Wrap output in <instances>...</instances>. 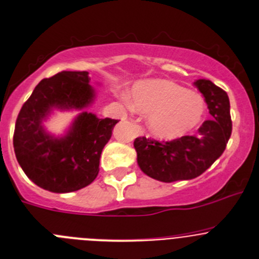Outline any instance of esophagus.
Returning <instances> with one entry per match:
<instances>
[{
	"mask_svg": "<svg viewBox=\"0 0 259 259\" xmlns=\"http://www.w3.org/2000/svg\"><path fill=\"white\" fill-rule=\"evenodd\" d=\"M138 131H140L141 135H142V133H143V128H142V126H140V124H138Z\"/></svg>",
	"mask_w": 259,
	"mask_h": 259,
	"instance_id": "obj_1",
	"label": "esophagus"
}]
</instances>
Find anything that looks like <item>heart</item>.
<instances>
[{"instance_id":"heart-1","label":"heart","mask_w":259,"mask_h":259,"mask_svg":"<svg viewBox=\"0 0 259 259\" xmlns=\"http://www.w3.org/2000/svg\"><path fill=\"white\" fill-rule=\"evenodd\" d=\"M131 102L140 112L149 113V128L162 138L185 135L199 124L205 112L204 97L166 80L140 82Z\"/></svg>"}]
</instances>
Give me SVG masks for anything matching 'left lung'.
Segmentation results:
<instances>
[{
  "instance_id": "obj_1",
  "label": "left lung",
  "mask_w": 259,
  "mask_h": 259,
  "mask_svg": "<svg viewBox=\"0 0 259 259\" xmlns=\"http://www.w3.org/2000/svg\"><path fill=\"white\" fill-rule=\"evenodd\" d=\"M212 118L200 126L195 135L173 141L138 137L135 140L137 162L144 174L163 183L199 177L221 157L232 132L230 100L226 91L210 80H196Z\"/></svg>"
}]
</instances>
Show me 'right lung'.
I'll use <instances>...</instances> for the list:
<instances>
[{"instance_id":"add662e5","label":"right lung","mask_w":259,"mask_h":259,"mask_svg":"<svg viewBox=\"0 0 259 259\" xmlns=\"http://www.w3.org/2000/svg\"><path fill=\"white\" fill-rule=\"evenodd\" d=\"M88 71H62L35 86L16 121V158L34 184L53 193L85 188L99 174L100 157L118 119L97 118L82 112L68 135L54 138L41 121L53 107L81 110L94 100Z\"/></svg>"}]
</instances>
